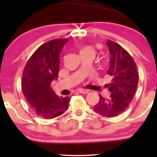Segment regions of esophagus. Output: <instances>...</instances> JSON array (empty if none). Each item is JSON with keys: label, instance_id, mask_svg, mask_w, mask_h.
I'll return each instance as SVG.
<instances>
[{"label": "esophagus", "instance_id": "34e87169", "mask_svg": "<svg viewBox=\"0 0 157 157\" xmlns=\"http://www.w3.org/2000/svg\"><path fill=\"white\" fill-rule=\"evenodd\" d=\"M78 92L80 94H86L89 93V91L88 90H85V89H79L78 90Z\"/></svg>", "mask_w": 157, "mask_h": 157}]
</instances>
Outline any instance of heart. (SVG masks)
Listing matches in <instances>:
<instances>
[{
  "label": "heart",
  "mask_w": 157,
  "mask_h": 157,
  "mask_svg": "<svg viewBox=\"0 0 157 157\" xmlns=\"http://www.w3.org/2000/svg\"><path fill=\"white\" fill-rule=\"evenodd\" d=\"M81 53H86V54H89L94 56L95 55V50L91 46H85L80 51V54Z\"/></svg>",
  "instance_id": "b5f03b06"
}]
</instances>
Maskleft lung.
Returning a JSON list of instances; mask_svg holds the SVG:
<instances>
[{
    "label": "left lung",
    "instance_id": "8db88e82",
    "mask_svg": "<svg viewBox=\"0 0 157 157\" xmlns=\"http://www.w3.org/2000/svg\"><path fill=\"white\" fill-rule=\"evenodd\" d=\"M110 53V66L107 74L111 77V83L107 84L110 97L99 95L100 100L94 107L96 113L106 117H114L126 110L134 98L139 82L136 64L131 55L117 43L106 42Z\"/></svg>",
    "mask_w": 157,
    "mask_h": 157
}]
</instances>
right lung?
Masks as SVG:
<instances>
[{
  "mask_svg": "<svg viewBox=\"0 0 157 157\" xmlns=\"http://www.w3.org/2000/svg\"><path fill=\"white\" fill-rule=\"evenodd\" d=\"M68 38L53 39L43 44L31 56L23 72L21 88L38 117L51 119L68 109L71 98L59 97L51 88L59 71L60 53Z\"/></svg>",
  "mask_w": 157,
  "mask_h": 157,
  "instance_id": "add662e5",
  "label": "right lung"
}]
</instances>
